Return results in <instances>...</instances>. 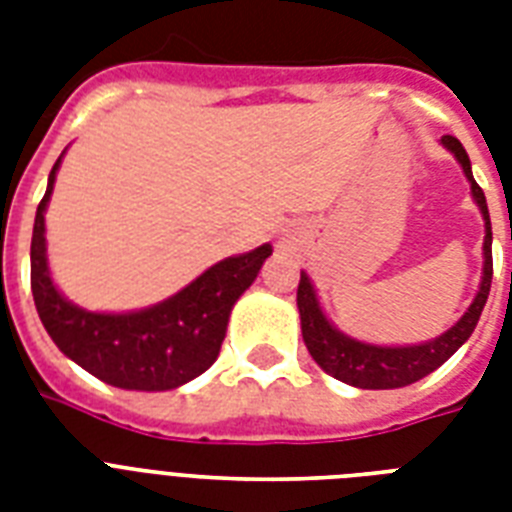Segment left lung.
Returning <instances> with one entry per match:
<instances>
[{"label":"left lung","instance_id":"obj_1","mask_svg":"<svg viewBox=\"0 0 512 512\" xmlns=\"http://www.w3.org/2000/svg\"><path fill=\"white\" fill-rule=\"evenodd\" d=\"M441 143L460 159L462 170H465V175L470 180V188H473V199L481 207L486 220L484 281H481V289H478L476 300L468 308V313L449 332H444L436 340L425 342V345H409V348H380V345H366V342L350 340V337L340 335L329 324L327 316L321 313L319 303H316V292L311 287V279L305 273H300L297 308H300V327H303L305 345L311 350L313 361L324 372H329L337 380L348 382L353 388H404V385H412V382L428 377L430 372H436L438 366L444 364L446 358H452L462 342L473 335V329H476L478 319H481V311H484L486 297H489V289H492V220H489L486 196L481 191V185L473 180L468 151L462 148L460 140L454 138V135H444Z\"/></svg>","mask_w":512,"mask_h":512}]
</instances>
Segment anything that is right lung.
Returning <instances> with one entry per match:
<instances>
[{"label":"right lung","mask_w":512,"mask_h":512,"mask_svg":"<svg viewBox=\"0 0 512 512\" xmlns=\"http://www.w3.org/2000/svg\"><path fill=\"white\" fill-rule=\"evenodd\" d=\"M58 164L60 159L36 207L31 236V292L52 342L98 380L124 390H172L207 372L220 353L233 303L257 279L271 244L212 265L183 292L146 311H82L55 289L44 255V207Z\"/></svg>","instance_id":"right-lung-1"}]
</instances>
